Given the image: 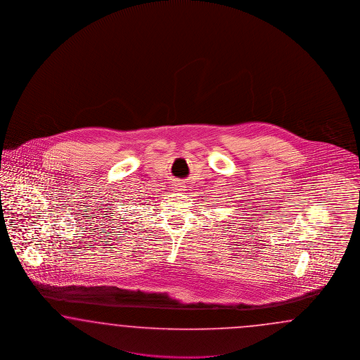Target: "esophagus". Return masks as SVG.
Wrapping results in <instances>:
<instances>
[{"label": "esophagus", "mask_w": 360, "mask_h": 360, "mask_svg": "<svg viewBox=\"0 0 360 360\" xmlns=\"http://www.w3.org/2000/svg\"><path fill=\"white\" fill-rule=\"evenodd\" d=\"M174 190L178 191V193H182L185 190V186L182 185V184H175Z\"/></svg>", "instance_id": "esophagus-1"}]
</instances>
